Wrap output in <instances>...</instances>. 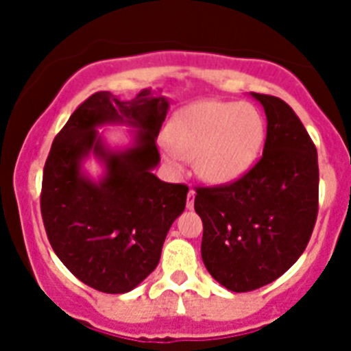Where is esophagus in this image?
Segmentation results:
<instances>
[{
    "instance_id": "1",
    "label": "esophagus",
    "mask_w": 351,
    "mask_h": 351,
    "mask_svg": "<svg viewBox=\"0 0 351 351\" xmlns=\"http://www.w3.org/2000/svg\"><path fill=\"white\" fill-rule=\"evenodd\" d=\"M195 206V190H190L188 191V200H186V207L188 209H193Z\"/></svg>"
}]
</instances>
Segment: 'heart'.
<instances>
[{"instance_id": "1", "label": "heart", "mask_w": 351, "mask_h": 351, "mask_svg": "<svg viewBox=\"0 0 351 351\" xmlns=\"http://www.w3.org/2000/svg\"><path fill=\"white\" fill-rule=\"evenodd\" d=\"M167 137L172 153L193 160L204 181L228 184L250 172L258 160L265 121L250 104L198 101L173 117ZM169 158L176 161L173 154Z\"/></svg>"}]
</instances>
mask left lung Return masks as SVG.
I'll list each match as a JSON object with an SVG mask.
<instances>
[{"mask_svg": "<svg viewBox=\"0 0 351 351\" xmlns=\"http://www.w3.org/2000/svg\"><path fill=\"white\" fill-rule=\"evenodd\" d=\"M251 96L267 116L262 158L237 181L195 190L204 265L237 293L285 274L308 246L318 216V154L311 137L287 101Z\"/></svg>", "mask_w": 351, "mask_h": 351, "instance_id": "left-lung-1", "label": "left lung"}]
</instances>
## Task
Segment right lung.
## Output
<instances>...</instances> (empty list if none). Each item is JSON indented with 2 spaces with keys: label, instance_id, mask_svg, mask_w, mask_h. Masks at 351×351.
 Listing matches in <instances>:
<instances>
[{
  "label": "right lung",
  "instance_id": "right-lung-1",
  "mask_svg": "<svg viewBox=\"0 0 351 351\" xmlns=\"http://www.w3.org/2000/svg\"><path fill=\"white\" fill-rule=\"evenodd\" d=\"M167 108L149 89L128 101L95 93L56 135L43 167L40 209L49 243L71 274L104 293L133 290L156 269L170 225L186 207L188 186L151 172ZM105 122L137 125L138 144L123 154L105 149L95 133ZM89 152L108 167L100 183L80 173Z\"/></svg>",
  "mask_w": 351,
  "mask_h": 351
}]
</instances>
